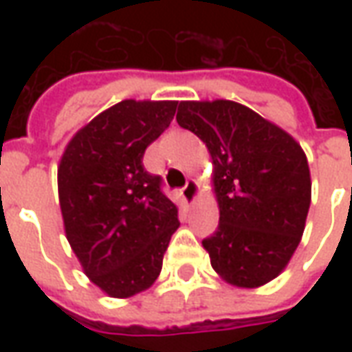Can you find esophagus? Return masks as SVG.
Wrapping results in <instances>:
<instances>
[{"instance_id": "34e87169", "label": "esophagus", "mask_w": 352, "mask_h": 352, "mask_svg": "<svg viewBox=\"0 0 352 352\" xmlns=\"http://www.w3.org/2000/svg\"><path fill=\"white\" fill-rule=\"evenodd\" d=\"M181 194H183V198L186 204H194V199L198 198V183H196L194 179H190V181L183 186Z\"/></svg>"}]
</instances>
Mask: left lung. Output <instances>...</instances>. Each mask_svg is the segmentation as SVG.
I'll use <instances>...</instances> for the list:
<instances>
[{"label":"left lung","mask_w":352,"mask_h":352,"mask_svg":"<svg viewBox=\"0 0 352 352\" xmlns=\"http://www.w3.org/2000/svg\"><path fill=\"white\" fill-rule=\"evenodd\" d=\"M177 122L213 160L219 228L201 243L222 279L256 288L279 275L300 245L311 204L307 158L292 135L230 100L181 101Z\"/></svg>","instance_id":"obj_1"}]
</instances>
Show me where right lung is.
I'll return each instance as SVG.
<instances>
[{"mask_svg": "<svg viewBox=\"0 0 352 352\" xmlns=\"http://www.w3.org/2000/svg\"><path fill=\"white\" fill-rule=\"evenodd\" d=\"M175 109L177 101H120L73 135L58 166L67 241L90 280L113 298L153 285L179 228L162 177L143 168L145 148Z\"/></svg>", "mask_w": 352, "mask_h": 352, "instance_id": "add662e5", "label": "right lung"}]
</instances>
